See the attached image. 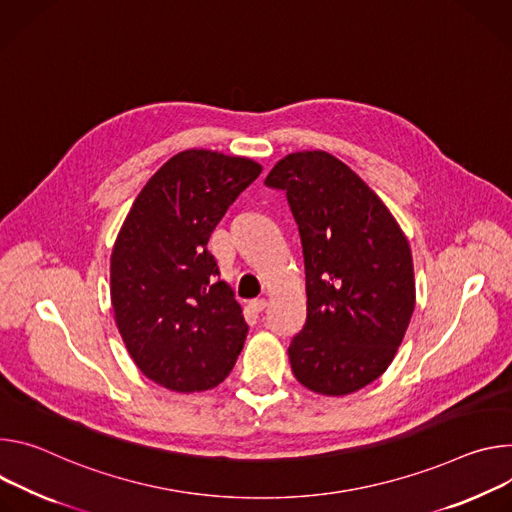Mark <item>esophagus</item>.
Wrapping results in <instances>:
<instances>
[{
	"instance_id": "34e87169",
	"label": "esophagus",
	"mask_w": 512,
	"mask_h": 512,
	"mask_svg": "<svg viewBox=\"0 0 512 512\" xmlns=\"http://www.w3.org/2000/svg\"><path fill=\"white\" fill-rule=\"evenodd\" d=\"M250 309H252L254 313H262V311L266 309V299H254V301H250Z\"/></svg>"
}]
</instances>
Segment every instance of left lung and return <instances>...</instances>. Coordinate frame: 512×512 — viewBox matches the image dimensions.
Listing matches in <instances>:
<instances>
[{
    "label": "left lung",
    "instance_id": "obj_1",
    "mask_svg": "<svg viewBox=\"0 0 512 512\" xmlns=\"http://www.w3.org/2000/svg\"><path fill=\"white\" fill-rule=\"evenodd\" d=\"M264 185L287 193L305 258L307 321L289 346L293 374L319 394L356 392L390 366L409 327V242L378 195L327 152L285 156Z\"/></svg>",
    "mask_w": 512,
    "mask_h": 512
}]
</instances>
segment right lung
I'll return each mask as SVG.
<instances>
[{"mask_svg":"<svg viewBox=\"0 0 512 512\" xmlns=\"http://www.w3.org/2000/svg\"><path fill=\"white\" fill-rule=\"evenodd\" d=\"M262 166L185 150L136 197L111 252V305L144 376L177 392L217 386L248 335L234 291L219 280L207 242Z\"/></svg>","mask_w":512,"mask_h":512,"instance_id":"right-lung-1","label":"right lung"}]
</instances>
